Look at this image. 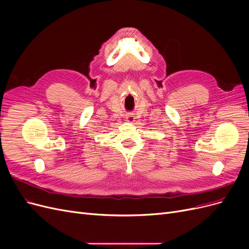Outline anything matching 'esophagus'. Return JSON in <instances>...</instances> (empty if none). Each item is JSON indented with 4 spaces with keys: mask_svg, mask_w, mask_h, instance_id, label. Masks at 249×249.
I'll list each match as a JSON object with an SVG mask.
<instances>
[{
    "mask_svg": "<svg viewBox=\"0 0 249 249\" xmlns=\"http://www.w3.org/2000/svg\"><path fill=\"white\" fill-rule=\"evenodd\" d=\"M127 119H130V120H133V116H127Z\"/></svg>",
    "mask_w": 249,
    "mask_h": 249,
    "instance_id": "esophagus-1",
    "label": "esophagus"
}]
</instances>
